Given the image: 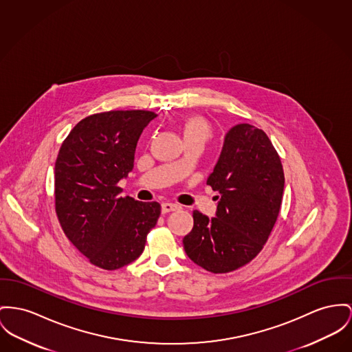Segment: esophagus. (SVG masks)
Returning <instances> with one entry per match:
<instances>
[{"instance_id": "34e87169", "label": "esophagus", "mask_w": 352, "mask_h": 352, "mask_svg": "<svg viewBox=\"0 0 352 352\" xmlns=\"http://www.w3.org/2000/svg\"><path fill=\"white\" fill-rule=\"evenodd\" d=\"M177 210H180V206H177L175 203H163L162 204L163 213H169V212L177 211Z\"/></svg>"}]
</instances>
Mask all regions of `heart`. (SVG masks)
Listing matches in <instances>:
<instances>
[{"mask_svg":"<svg viewBox=\"0 0 352 352\" xmlns=\"http://www.w3.org/2000/svg\"><path fill=\"white\" fill-rule=\"evenodd\" d=\"M184 140H203L211 138V126L208 121L201 116H188L182 124Z\"/></svg>","mask_w":352,"mask_h":352,"instance_id":"obj_1","label":"heart"}]
</instances>
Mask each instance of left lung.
Wrapping results in <instances>:
<instances>
[{"mask_svg": "<svg viewBox=\"0 0 352 352\" xmlns=\"http://www.w3.org/2000/svg\"><path fill=\"white\" fill-rule=\"evenodd\" d=\"M207 184L217 190L216 217L193 211L188 258L213 274L234 271L263 250L280 211L284 172L268 136L251 124L228 131Z\"/></svg>", "mask_w": 352, "mask_h": 352, "instance_id": "left-lung-1", "label": "left lung"}]
</instances>
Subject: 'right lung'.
<instances>
[{"mask_svg":"<svg viewBox=\"0 0 352 352\" xmlns=\"http://www.w3.org/2000/svg\"><path fill=\"white\" fill-rule=\"evenodd\" d=\"M157 115L111 111L81 120L63 142L54 165L56 213L72 244L108 271L140 256L162 207L121 197L118 182L133 169L144 128Z\"/></svg>","mask_w":352,"mask_h":352,"instance_id":"right-lung-1","label":"right lung"}]
</instances>
